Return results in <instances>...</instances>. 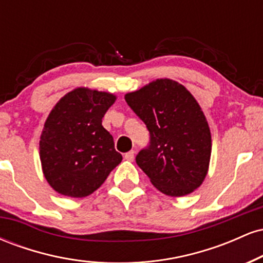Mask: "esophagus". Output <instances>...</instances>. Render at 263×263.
<instances>
[{
  "instance_id": "34e87169",
  "label": "esophagus",
  "mask_w": 263,
  "mask_h": 263,
  "mask_svg": "<svg viewBox=\"0 0 263 263\" xmlns=\"http://www.w3.org/2000/svg\"><path fill=\"white\" fill-rule=\"evenodd\" d=\"M135 151H129V152H127L125 155V159L126 161H129V162H132L135 159Z\"/></svg>"
}]
</instances>
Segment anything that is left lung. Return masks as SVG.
<instances>
[{"instance_id": "1", "label": "left lung", "mask_w": 263, "mask_h": 263, "mask_svg": "<svg viewBox=\"0 0 263 263\" xmlns=\"http://www.w3.org/2000/svg\"><path fill=\"white\" fill-rule=\"evenodd\" d=\"M125 100L149 131V146L136 162L151 183L176 198L198 189L209 171L211 134L194 96L164 78L126 93Z\"/></svg>"}]
</instances>
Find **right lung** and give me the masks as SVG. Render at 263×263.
Returning <instances> with one entry per match:
<instances>
[{
  "label": "right lung",
  "mask_w": 263,
  "mask_h": 263,
  "mask_svg": "<svg viewBox=\"0 0 263 263\" xmlns=\"http://www.w3.org/2000/svg\"><path fill=\"white\" fill-rule=\"evenodd\" d=\"M116 95L89 87L65 93L52 108L39 140L48 184L59 194L84 198L102 185L122 161L102 117Z\"/></svg>",
  "instance_id": "right-lung-1"
}]
</instances>
